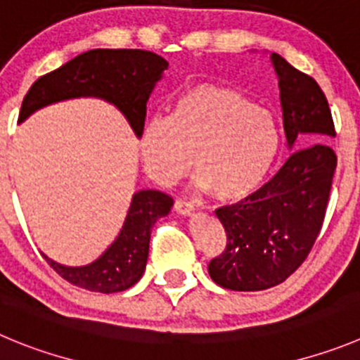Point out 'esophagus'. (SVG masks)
I'll use <instances>...</instances> for the list:
<instances>
[{"label":"esophagus","mask_w":360,"mask_h":360,"mask_svg":"<svg viewBox=\"0 0 360 360\" xmlns=\"http://www.w3.org/2000/svg\"><path fill=\"white\" fill-rule=\"evenodd\" d=\"M174 210H176L179 214L188 217V214H191L193 211H195V206H193L191 202H188L186 199H177L176 202H174Z\"/></svg>","instance_id":"1"}]
</instances>
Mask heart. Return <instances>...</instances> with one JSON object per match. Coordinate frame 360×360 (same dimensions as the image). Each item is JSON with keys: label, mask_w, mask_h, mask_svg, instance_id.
Here are the masks:
<instances>
[{"label": "heart", "mask_w": 360, "mask_h": 360, "mask_svg": "<svg viewBox=\"0 0 360 360\" xmlns=\"http://www.w3.org/2000/svg\"><path fill=\"white\" fill-rule=\"evenodd\" d=\"M147 174L169 186L195 169V183L217 200L233 202L256 191L281 149L274 117L248 97L200 85L174 103L170 117L147 120L140 133Z\"/></svg>", "instance_id": "1"}]
</instances>
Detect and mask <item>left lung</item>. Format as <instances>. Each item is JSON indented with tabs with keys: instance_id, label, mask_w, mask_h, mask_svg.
I'll return each instance as SVG.
<instances>
[{
	"instance_id": "1",
	"label": "left lung",
	"mask_w": 360,
	"mask_h": 360,
	"mask_svg": "<svg viewBox=\"0 0 360 360\" xmlns=\"http://www.w3.org/2000/svg\"><path fill=\"white\" fill-rule=\"evenodd\" d=\"M282 124L291 153L264 186L233 206L218 207L227 245L210 261L211 278L233 291H263L286 281L309 256L323 226L335 172V136L327 97L311 76L277 53Z\"/></svg>"
}]
</instances>
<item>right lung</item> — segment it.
<instances>
[{
	"mask_svg": "<svg viewBox=\"0 0 360 360\" xmlns=\"http://www.w3.org/2000/svg\"><path fill=\"white\" fill-rule=\"evenodd\" d=\"M169 62L142 49H92L53 72L40 76L22 99L19 122L33 112L74 97H99L115 104L140 139L147 101ZM172 197L158 190L136 191L117 240L86 266H63L42 257L62 278L96 293H119L134 286L146 271L150 231L158 218L167 217Z\"/></svg>",
	"mask_w": 360,
	"mask_h": 360,
	"instance_id": "right-lung-1",
	"label": "right lung"
}]
</instances>
